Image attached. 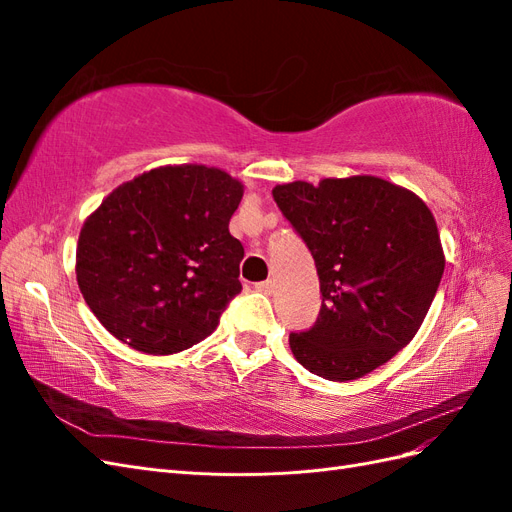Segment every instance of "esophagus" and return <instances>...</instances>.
Returning <instances> with one entry per match:
<instances>
[{"instance_id":"34e87169","label":"esophagus","mask_w":512,"mask_h":512,"mask_svg":"<svg viewBox=\"0 0 512 512\" xmlns=\"http://www.w3.org/2000/svg\"><path fill=\"white\" fill-rule=\"evenodd\" d=\"M256 290H258V292H265V294H271V292H273V282H271V280L258 282V284H256Z\"/></svg>"}]
</instances>
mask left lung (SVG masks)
Returning a JSON list of instances; mask_svg holds the SVG:
<instances>
[{"label": "left lung", "mask_w": 512, "mask_h": 512, "mask_svg": "<svg viewBox=\"0 0 512 512\" xmlns=\"http://www.w3.org/2000/svg\"><path fill=\"white\" fill-rule=\"evenodd\" d=\"M273 200L312 252L322 292L314 327L290 333L294 359L333 382L391 361L423 324L444 273L427 205L369 175L275 185Z\"/></svg>", "instance_id": "1"}]
</instances>
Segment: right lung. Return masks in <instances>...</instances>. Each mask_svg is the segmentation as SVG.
<instances>
[{
	"label": "right lung",
	"mask_w": 512,
	"mask_h": 512,
	"mask_svg": "<svg viewBox=\"0 0 512 512\" xmlns=\"http://www.w3.org/2000/svg\"><path fill=\"white\" fill-rule=\"evenodd\" d=\"M243 185L220 168L162 166L119 185L85 222L76 280L123 344L173 354L203 342L241 292L228 232Z\"/></svg>",
	"instance_id": "add662e5"
}]
</instances>
